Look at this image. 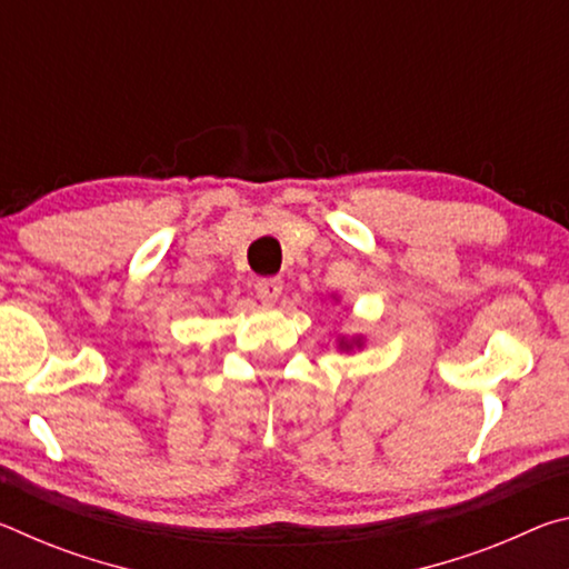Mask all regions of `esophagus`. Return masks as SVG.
I'll return each instance as SVG.
<instances>
[{
	"label": "esophagus",
	"mask_w": 569,
	"mask_h": 569,
	"mask_svg": "<svg viewBox=\"0 0 569 569\" xmlns=\"http://www.w3.org/2000/svg\"><path fill=\"white\" fill-rule=\"evenodd\" d=\"M256 293L266 306H273L283 293V281L281 278H261V281L256 283Z\"/></svg>",
	"instance_id": "esophagus-1"
}]
</instances>
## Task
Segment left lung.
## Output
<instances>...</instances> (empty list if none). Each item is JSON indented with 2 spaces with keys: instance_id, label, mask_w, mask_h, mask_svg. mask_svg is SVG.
<instances>
[{
  "instance_id": "8db88e82",
  "label": "left lung",
  "mask_w": 569,
  "mask_h": 569,
  "mask_svg": "<svg viewBox=\"0 0 569 569\" xmlns=\"http://www.w3.org/2000/svg\"><path fill=\"white\" fill-rule=\"evenodd\" d=\"M336 303L341 301L339 296H331ZM366 346V336L363 333H353V336H346V333H339V339H336V349H339L341 353H356V351H361Z\"/></svg>"
}]
</instances>
